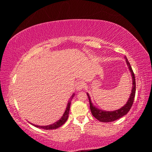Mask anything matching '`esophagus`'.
Returning a JSON list of instances; mask_svg holds the SVG:
<instances>
[{"label":"esophagus","mask_w":152,"mask_h":152,"mask_svg":"<svg viewBox=\"0 0 152 152\" xmlns=\"http://www.w3.org/2000/svg\"><path fill=\"white\" fill-rule=\"evenodd\" d=\"M84 82L83 81H78L76 82V89L77 90H79V91H80V90L83 89L84 87Z\"/></svg>","instance_id":"1"}]
</instances>
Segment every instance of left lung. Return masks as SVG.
Wrapping results in <instances>:
<instances>
[{
    "label": "left lung",
    "mask_w": 152,
    "mask_h": 152,
    "mask_svg": "<svg viewBox=\"0 0 152 152\" xmlns=\"http://www.w3.org/2000/svg\"><path fill=\"white\" fill-rule=\"evenodd\" d=\"M126 62L127 64V66L129 67V69L132 73V80H133V87H132V93H131L130 97L127 103L125 104V106H123L121 109L114 110V111H104V110H99L97 108L93 106L91 101V98H90L88 94L87 93V96L88 97L89 102H90V109H91L92 115L96 118L97 120L100 121L101 122H112L114 121L115 120H117L120 119L121 117L124 116V115H127V113L129 111L131 108H132L133 101H134L135 96V88H136V84H135V74L133 73V71L132 70V66H131L129 62L127 60V58L125 57Z\"/></svg>",
    "instance_id": "obj_1"
}]
</instances>
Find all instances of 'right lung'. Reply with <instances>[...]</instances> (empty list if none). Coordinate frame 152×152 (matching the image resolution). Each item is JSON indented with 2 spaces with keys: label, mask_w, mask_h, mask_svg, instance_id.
Segmentation results:
<instances>
[{
  "label": "right lung",
  "mask_w": 152,
  "mask_h": 152,
  "mask_svg": "<svg viewBox=\"0 0 152 152\" xmlns=\"http://www.w3.org/2000/svg\"><path fill=\"white\" fill-rule=\"evenodd\" d=\"M72 97H74V94L72 95ZM70 101L68 103V106L66 107V111L64 113L63 116L61 117V119L58 121L57 122H56L55 123H53L52 125H47V126H39V125H33L35 126L37 128H40V129H43L45 130H49V129H57L58 127H60V126L64 125L65 122L67 121L68 118V115H69V111H70Z\"/></svg>",
  "instance_id": "1"
}]
</instances>
